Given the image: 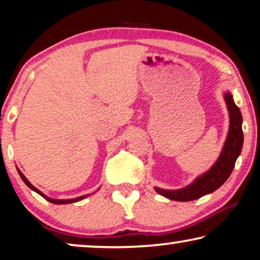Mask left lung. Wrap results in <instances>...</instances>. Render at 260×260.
<instances>
[{
    "mask_svg": "<svg viewBox=\"0 0 260 260\" xmlns=\"http://www.w3.org/2000/svg\"><path fill=\"white\" fill-rule=\"evenodd\" d=\"M223 98H225L227 110L230 112V130L219 158L216 159V162L208 172L199 176L189 186L176 190H168L155 187V190L159 195L174 201L197 200L206 194L213 193L230 177L238 156L240 155L241 149H243L244 135L243 129H241L243 116H241L240 109L236 105L230 92H226Z\"/></svg>",
    "mask_w": 260,
    "mask_h": 260,
    "instance_id": "8db88e82",
    "label": "left lung"
}]
</instances>
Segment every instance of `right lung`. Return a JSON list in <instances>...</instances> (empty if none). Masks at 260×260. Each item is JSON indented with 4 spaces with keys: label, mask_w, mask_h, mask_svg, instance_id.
Segmentation results:
<instances>
[{
    "label": "right lung",
    "mask_w": 260,
    "mask_h": 260,
    "mask_svg": "<svg viewBox=\"0 0 260 260\" xmlns=\"http://www.w3.org/2000/svg\"><path fill=\"white\" fill-rule=\"evenodd\" d=\"M17 172H19V174H20V176H21V179L23 180V182L27 184L28 187L30 188L31 190H34V191H37V193L39 194V195H41L42 198L44 199H46V200L47 201H49V202H52V204H54V205H65V204H72V202H77V201H80V200H83V199H85V198H87L88 197V194L87 195H83V197H79V198H76V199H67V200H55V199H51V198H48V197H46V195L44 194V193H41L40 190L39 189H37V188H35L33 184H31L29 181H28L27 179H26V176L23 175L22 173L20 172L19 169H17Z\"/></svg>",
    "instance_id": "obj_1"
}]
</instances>
